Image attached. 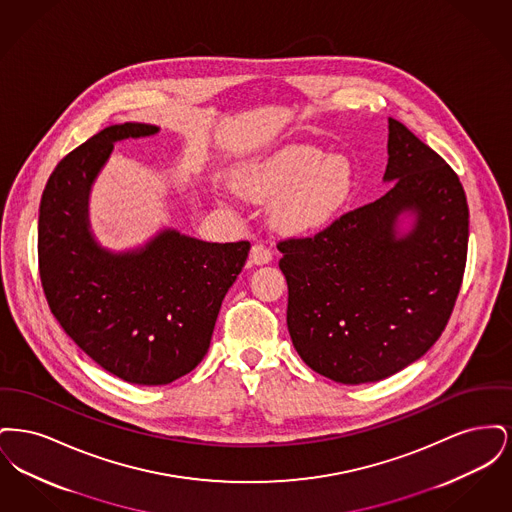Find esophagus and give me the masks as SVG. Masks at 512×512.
I'll return each mask as SVG.
<instances>
[{
  "mask_svg": "<svg viewBox=\"0 0 512 512\" xmlns=\"http://www.w3.org/2000/svg\"><path fill=\"white\" fill-rule=\"evenodd\" d=\"M270 259H272V251L268 249L267 245L253 244L249 251V261L253 265H267Z\"/></svg>",
  "mask_w": 512,
  "mask_h": 512,
  "instance_id": "esophagus-1",
  "label": "esophagus"
}]
</instances>
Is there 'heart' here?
Masks as SVG:
<instances>
[{"instance_id": "1", "label": "heart", "mask_w": 512, "mask_h": 512, "mask_svg": "<svg viewBox=\"0 0 512 512\" xmlns=\"http://www.w3.org/2000/svg\"><path fill=\"white\" fill-rule=\"evenodd\" d=\"M242 194L278 197L274 220L290 232H313L340 211L349 192V169L317 149H290L240 180Z\"/></svg>"}]
</instances>
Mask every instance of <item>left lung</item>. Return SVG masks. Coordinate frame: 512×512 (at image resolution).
I'll list each match as a JSON object with an SVG mask.
<instances>
[{
    "mask_svg": "<svg viewBox=\"0 0 512 512\" xmlns=\"http://www.w3.org/2000/svg\"><path fill=\"white\" fill-rule=\"evenodd\" d=\"M393 182L315 236L278 242L288 280V330L305 365L340 384L378 382L441 336L463 284L468 203L438 153L390 119ZM417 217L397 237L401 212Z\"/></svg>",
    "mask_w": 512,
    "mask_h": 512,
    "instance_id": "1",
    "label": "left lung"
}]
</instances>
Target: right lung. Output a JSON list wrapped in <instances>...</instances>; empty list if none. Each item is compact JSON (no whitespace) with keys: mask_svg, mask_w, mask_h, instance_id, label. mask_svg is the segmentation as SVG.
Instances as JSON below:
<instances>
[{"mask_svg":"<svg viewBox=\"0 0 512 512\" xmlns=\"http://www.w3.org/2000/svg\"><path fill=\"white\" fill-rule=\"evenodd\" d=\"M159 128H103L65 155L40 201L38 268L53 317L101 368L138 386H165L205 357L222 299L249 242L209 244L174 230L113 255L88 230V192L113 142Z\"/></svg>","mask_w":512,"mask_h":512,"instance_id":"obj_1","label":"right lung"}]
</instances>
